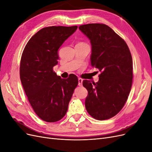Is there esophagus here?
<instances>
[{
  "instance_id": "esophagus-1",
  "label": "esophagus",
  "mask_w": 152,
  "mask_h": 152,
  "mask_svg": "<svg viewBox=\"0 0 152 152\" xmlns=\"http://www.w3.org/2000/svg\"><path fill=\"white\" fill-rule=\"evenodd\" d=\"M78 81H79V84H78V85H79V86H82V81H83V80L80 79V78H79V79H78Z\"/></svg>"
}]
</instances>
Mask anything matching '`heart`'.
<instances>
[{
    "label": "heart",
    "mask_w": 152,
    "mask_h": 152,
    "mask_svg": "<svg viewBox=\"0 0 152 152\" xmlns=\"http://www.w3.org/2000/svg\"><path fill=\"white\" fill-rule=\"evenodd\" d=\"M79 44H84V43H83V42H80V43H79Z\"/></svg>",
    "instance_id": "obj_1"
}]
</instances>
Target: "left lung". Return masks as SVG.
Listing matches in <instances>:
<instances>
[{
  "instance_id": "obj_1",
  "label": "left lung",
  "mask_w": 152,
  "mask_h": 152,
  "mask_svg": "<svg viewBox=\"0 0 152 152\" xmlns=\"http://www.w3.org/2000/svg\"><path fill=\"white\" fill-rule=\"evenodd\" d=\"M79 30L91 41V66L101 72L98 82L83 80L88 91L85 106L99 121L114 117L125 104L132 82V59L124 39L104 24L80 25Z\"/></svg>"
}]
</instances>
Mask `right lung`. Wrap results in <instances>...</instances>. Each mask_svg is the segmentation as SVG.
Returning <instances> with one entry per match:
<instances>
[{
  "instance_id": "1",
  "label": "right lung",
  "mask_w": 152,
  "mask_h": 152,
  "mask_svg": "<svg viewBox=\"0 0 152 152\" xmlns=\"http://www.w3.org/2000/svg\"><path fill=\"white\" fill-rule=\"evenodd\" d=\"M77 26L45 27L31 37L22 53L20 75L28 102L37 116L48 122L65 115L78 78L61 79L53 71L58 51Z\"/></svg>"
}]
</instances>
